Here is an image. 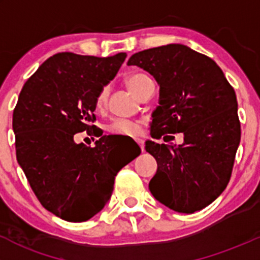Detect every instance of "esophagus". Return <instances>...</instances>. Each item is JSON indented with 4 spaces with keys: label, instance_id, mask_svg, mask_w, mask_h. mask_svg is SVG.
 Returning a JSON list of instances; mask_svg holds the SVG:
<instances>
[{
    "label": "esophagus",
    "instance_id": "obj_1",
    "mask_svg": "<svg viewBox=\"0 0 260 260\" xmlns=\"http://www.w3.org/2000/svg\"><path fill=\"white\" fill-rule=\"evenodd\" d=\"M135 141L138 143V146L141 147V149H142V152L145 151V142H143V141L141 140V138H135Z\"/></svg>",
    "mask_w": 260,
    "mask_h": 260
}]
</instances>
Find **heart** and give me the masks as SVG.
<instances>
[{"label": "heart", "instance_id": "b5f03b06", "mask_svg": "<svg viewBox=\"0 0 260 260\" xmlns=\"http://www.w3.org/2000/svg\"><path fill=\"white\" fill-rule=\"evenodd\" d=\"M147 75L142 74V73H136V74L129 75L127 78V85L129 86L131 90L133 93H137L138 88H140L141 84L147 79ZM107 98H108V90L107 88H103L98 93L95 98V108L98 111L104 108L107 103ZM108 132L112 135H118V136H135L140 133V124L137 122H132V120L127 119H115L111 124L108 125Z\"/></svg>", "mask_w": 260, "mask_h": 260}]
</instances>
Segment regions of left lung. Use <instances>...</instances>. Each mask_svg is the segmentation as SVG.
Returning a JSON list of instances; mask_svg holds the SVG:
<instances>
[{
    "label": "left lung",
    "instance_id": "8db88e82",
    "mask_svg": "<svg viewBox=\"0 0 260 260\" xmlns=\"http://www.w3.org/2000/svg\"><path fill=\"white\" fill-rule=\"evenodd\" d=\"M127 64L148 72L159 85L152 138L170 142L171 135H183L179 146L146 142L157 161L149 191L174 211L206 208L229 183L240 143L234 89L214 60L181 44L136 52Z\"/></svg>",
    "mask_w": 260,
    "mask_h": 260
}]
</instances>
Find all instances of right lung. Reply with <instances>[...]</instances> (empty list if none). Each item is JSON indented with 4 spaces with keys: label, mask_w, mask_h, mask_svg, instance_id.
I'll return each instance as SVG.
<instances>
[{
    "label": "right lung",
    "mask_w": 260,
    "mask_h": 260,
    "mask_svg": "<svg viewBox=\"0 0 260 260\" xmlns=\"http://www.w3.org/2000/svg\"><path fill=\"white\" fill-rule=\"evenodd\" d=\"M125 57L59 52L28 78L18 96L12 117L17 162L41 205L67 221L98 214L119 170L141 153L117 157L107 136L94 147L74 141L75 133L93 135L96 95Z\"/></svg>",
    "instance_id": "1"
}]
</instances>
